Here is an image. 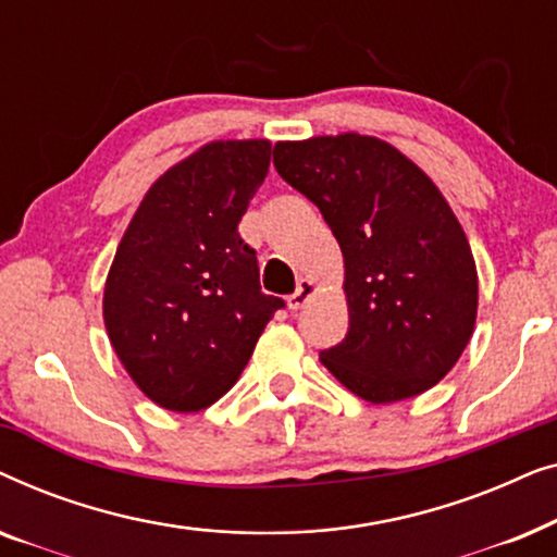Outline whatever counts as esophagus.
<instances>
[{"mask_svg": "<svg viewBox=\"0 0 557 557\" xmlns=\"http://www.w3.org/2000/svg\"><path fill=\"white\" fill-rule=\"evenodd\" d=\"M317 294V284L311 278H299V286H296V292L288 296V309H304L309 304L311 296Z\"/></svg>", "mask_w": 557, "mask_h": 557, "instance_id": "esophagus-1", "label": "esophagus"}]
</instances>
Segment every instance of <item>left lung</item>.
Segmentation results:
<instances>
[{"instance_id": "obj_1", "label": "left lung", "mask_w": 557, "mask_h": 557, "mask_svg": "<svg viewBox=\"0 0 557 557\" xmlns=\"http://www.w3.org/2000/svg\"><path fill=\"white\" fill-rule=\"evenodd\" d=\"M273 164L322 212L345 258L349 330L319 360L357 398L431 391L476 324L467 233L421 166L377 136L276 141Z\"/></svg>"}]
</instances>
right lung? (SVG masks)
Masks as SVG:
<instances>
[{
    "label": "right lung",
    "instance_id": "1",
    "mask_svg": "<svg viewBox=\"0 0 557 557\" xmlns=\"http://www.w3.org/2000/svg\"><path fill=\"white\" fill-rule=\"evenodd\" d=\"M271 164L269 139H218L170 166L136 208L106 276L103 322L136 387L197 413L238 383L278 296L238 235Z\"/></svg>",
    "mask_w": 557,
    "mask_h": 557
}]
</instances>
